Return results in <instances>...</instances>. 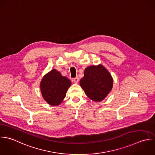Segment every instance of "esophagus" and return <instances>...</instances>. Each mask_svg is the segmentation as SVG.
I'll return each instance as SVG.
<instances>
[{
    "label": "esophagus",
    "instance_id": "obj_1",
    "mask_svg": "<svg viewBox=\"0 0 155 155\" xmlns=\"http://www.w3.org/2000/svg\"><path fill=\"white\" fill-rule=\"evenodd\" d=\"M73 81H74V82L75 84H77V83H78V81H79V78H78V77H76L75 78H74V80H73Z\"/></svg>",
    "mask_w": 155,
    "mask_h": 155
}]
</instances>
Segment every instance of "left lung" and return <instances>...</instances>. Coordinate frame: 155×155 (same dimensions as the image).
Segmentation results:
<instances>
[{"mask_svg":"<svg viewBox=\"0 0 155 155\" xmlns=\"http://www.w3.org/2000/svg\"><path fill=\"white\" fill-rule=\"evenodd\" d=\"M80 84L86 94L92 100L101 102L110 92L113 80L107 69L102 64L87 67Z\"/></svg>","mask_w":155,"mask_h":155,"instance_id":"8db88e82","label":"left lung"}]
</instances>
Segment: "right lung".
<instances>
[{"mask_svg": "<svg viewBox=\"0 0 155 155\" xmlns=\"http://www.w3.org/2000/svg\"><path fill=\"white\" fill-rule=\"evenodd\" d=\"M71 84V81L67 77L54 69L42 78L40 88L45 101L52 106H56L63 101Z\"/></svg>", "mask_w": 155, "mask_h": 155, "instance_id": "obj_1", "label": "right lung"}]
</instances>
